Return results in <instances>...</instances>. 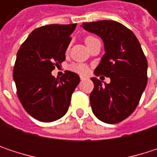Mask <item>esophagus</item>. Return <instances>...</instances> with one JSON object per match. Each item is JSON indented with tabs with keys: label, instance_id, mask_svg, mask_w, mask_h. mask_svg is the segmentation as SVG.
<instances>
[{
	"label": "esophagus",
	"instance_id": "esophagus-1",
	"mask_svg": "<svg viewBox=\"0 0 157 157\" xmlns=\"http://www.w3.org/2000/svg\"><path fill=\"white\" fill-rule=\"evenodd\" d=\"M80 79H81L82 81H83V80H85V79H86V77H85V76H80Z\"/></svg>",
	"mask_w": 157,
	"mask_h": 157
}]
</instances>
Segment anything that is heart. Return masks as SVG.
Listing matches in <instances>:
<instances>
[{"mask_svg": "<svg viewBox=\"0 0 157 157\" xmlns=\"http://www.w3.org/2000/svg\"><path fill=\"white\" fill-rule=\"evenodd\" d=\"M95 40L94 37L93 36H87L85 39H84V43L85 44H88L90 42ZM69 69L76 74H79V75H85L88 73V67L82 63H73L69 66Z\"/></svg>", "mask_w": 157, "mask_h": 157, "instance_id": "obj_1", "label": "heart"}]
</instances>
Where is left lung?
Wrapping results in <instances>:
<instances>
[{
    "instance_id": "obj_1",
    "label": "left lung",
    "mask_w": 157,
    "mask_h": 157,
    "mask_svg": "<svg viewBox=\"0 0 157 157\" xmlns=\"http://www.w3.org/2000/svg\"><path fill=\"white\" fill-rule=\"evenodd\" d=\"M82 27L98 35L105 52L94 70L96 76L109 77L104 83L92 77L94 87L90 94L94 114L106 124L127 118L138 105L147 83V60L134 33L115 21L83 22Z\"/></svg>"
}]
</instances>
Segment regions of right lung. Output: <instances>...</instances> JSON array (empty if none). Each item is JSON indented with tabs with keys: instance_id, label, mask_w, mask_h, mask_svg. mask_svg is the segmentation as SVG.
<instances>
[{
	"instance_id": "right-lung-1",
	"label": "right lung",
	"mask_w": 157,
	"mask_h": 157,
	"mask_svg": "<svg viewBox=\"0 0 157 157\" xmlns=\"http://www.w3.org/2000/svg\"><path fill=\"white\" fill-rule=\"evenodd\" d=\"M73 24H50L33 30L21 45L13 67L17 95L25 111L38 121L49 123L68 111L72 94L80 82L77 74L65 71L59 79L52 75L65 60Z\"/></svg>"
}]
</instances>
